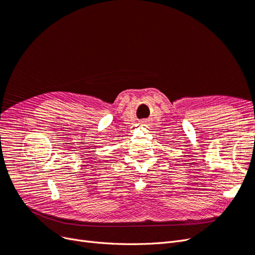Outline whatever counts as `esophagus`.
Here are the masks:
<instances>
[{
  "label": "esophagus",
  "mask_w": 255,
  "mask_h": 255,
  "mask_svg": "<svg viewBox=\"0 0 255 255\" xmlns=\"http://www.w3.org/2000/svg\"><path fill=\"white\" fill-rule=\"evenodd\" d=\"M142 123H144V126H145V125H146V123H148V122H146V121H143Z\"/></svg>",
  "instance_id": "obj_1"
}]
</instances>
